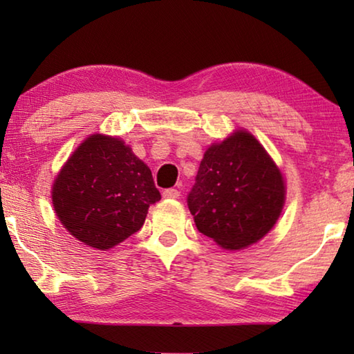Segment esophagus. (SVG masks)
<instances>
[{"instance_id": "34e87169", "label": "esophagus", "mask_w": 354, "mask_h": 354, "mask_svg": "<svg viewBox=\"0 0 354 354\" xmlns=\"http://www.w3.org/2000/svg\"><path fill=\"white\" fill-rule=\"evenodd\" d=\"M179 190L178 189H165L162 192V196L164 198H170V200H175V198H179Z\"/></svg>"}]
</instances>
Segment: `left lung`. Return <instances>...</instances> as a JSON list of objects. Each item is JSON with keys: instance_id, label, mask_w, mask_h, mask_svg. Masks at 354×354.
Masks as SVG:
<instances>
[{"instance_id": "left-lung-1", "label": "left lung", "mask_w": 354, "mask_h": 354, "mask_svg": "<svg viewBox=\"0 0 354 354\" xmlns=\"http://www.w3.org/2000/svg\"><path fill=\"white\" fill-rule=\"evenodd\" d=\"M283 175L247 131L207 148L187 206L201 234L226 250L256 243L284 205Z\"/></svg>"}]
</instances>
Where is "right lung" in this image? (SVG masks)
<instances>
[{
	"instance_id": "1",
	"label": "right lung",
	"mask_w": 354,
	"mask_h": 354,
	"mask_svg": "<svg viewBox=\"0 0 354 354\" xmlns=\"http://www.w3.org/2000/svg\"><path fill=\"white\" fill-rule=\"evenodd\" d=\"M160 200L151 170L120 139L95 134L81 143L53 185V206L71 236L109 250L143 226Z\"/></svg>"
}]
</instances>
